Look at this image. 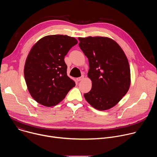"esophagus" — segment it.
I'll list each match as a JSON object with an SVG mask.
<instances>
[{"label": "esophagus", "mask_w": 157, "mask_h": 157, "mask_svg": "<svg viewBox=\"0 0 157 157\" xmlns=\"http://www.w3.org/2000/svg\"><path fill=\"white\" fill-rule=\"evenodd\" d=\"M84 78V76H82L81 77H79V78H78L76 79H77V81H81V80H82Z\"/></svg>", "instance_id": "1"}]
</instances>
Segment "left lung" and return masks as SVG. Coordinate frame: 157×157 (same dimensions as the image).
<instances>
[{"label": "left lung", "mask_w": 157, "mask_h": 157, "mask_svg": "<svg viewBox=\"0 0 157 157\" xmlns=\"http://www.w3.org/2000/svg\"><path fill=\"white\" fill-rule=\"evenodd\" d=\"M79 46L89 60L87 76L91 90L84 94L94 108L105 110L115 106L128 92L130 70L127 58L119 44L103 36L79 37Z\"/></svg>", "instance_id": "1"}]
</instances>
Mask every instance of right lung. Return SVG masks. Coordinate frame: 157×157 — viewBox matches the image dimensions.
<instances>
[{"mask_svg": "<svg viewBox=\"0 0 157 157\" xmlns=\"http://www.w3.org/2000/svg\"><path fill=\"white\" fill-rule=\"evenodd\" d=\"M77 43L74 37L53 35L43 37L32 48L25 61L24 77L31 96L38 103L54 106L75 86L67 76L64 58Z\"/></svg>", "mask_w": 157, "mask_h": 157, "instance_id": "right-lung-1", "label": "right lung"}]
</instances>
